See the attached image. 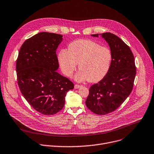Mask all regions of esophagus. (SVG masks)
<instances>
[{
  "instance_id": "obj_1",
  "label": "esophagus",
  "mask_w": 154,
  "mask_h": 154,
  "mask_svg": "<svg viewBox=\"0 0 154 154\" xmlns=\"http://www.w3.org/2000/svg\"><path fill=\"white\" fill-rule=\"evenodd\" d=\"M82 87V85H78V84H75V85H74V88H75V89H79V88H81Z\"/></svg>"
}]
</instances>
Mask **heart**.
<instances>
[{
	"label": "heart",
	"instance_id": "obj_1",
	"mask_svg": "<svg viewBox=\"0 0 154 154\" xmlns=\"http://www.w3.org/2000/svg\"><path fill=\"white\" fill-rule=\"evenodd\" d=\"M58 59L62 71L66 76L72 75L78 64L80 71L75 79L79 82L88 80L96 82L108 73L112 53L109 48L101 46L94 41L80 39L70 44L68 51L61 50Z\"/></svg>",
	"mask_w": 154,
	"mask_h": 154
}]
</instances>
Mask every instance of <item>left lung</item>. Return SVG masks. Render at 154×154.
<instances>
[{"mask_svg": "<svg viewBox=\"0 0 154 154\" xmlns=\"http://www.w3.org/2000/svg\"><path fill=\"white\" fill-rule=\"evenodd\" d=\"M101 35L110 47L112 60L107 75L90 87L85 104L93 113L106 115L116 110L130 94L136 71L130 47L114 34L105 32Z\"/></svg>", "mask_w": 154, "mask_h": 154, "instance_id": "obj_1", "label": "left lung"}]
</instances>
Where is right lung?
<instances>
[{
  "mask_svg": "<svg viewBox=\"0 0 154 154\" xmlns=\"http://www.w3.org/2000/svg\"><path fill=\"white\" fill-rule=\"evenodd\" d=\"M63 35L40 32L22 45L16 63L18 84L28 103L43 115H54L65 104L67 92L74 83L57 71L56 50Z\"/></svg>",
  "mask_w": 154,
  "mask_h": 154,
  "instance_id": "obj_1",
  "label": "right lung"
}]
</instances>
